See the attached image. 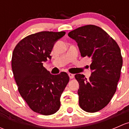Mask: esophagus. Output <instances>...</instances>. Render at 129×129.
<instances>
[{
	"label": "esophagus",
	"instance_id": "1",
	"mask_svg": "<svg viewBox=\"0 0 129 129\" xmlns=\"http://www.w3.org/2000/svg\"><path fill=\"white\" fill-rule=\"evenodd\" d=\"M69 76L70 79H73L74 77V75L72 74H71V73H69Z\"/></svg>",
	"mask_w": 129,
	"mask_h": 129
}]
</instances>
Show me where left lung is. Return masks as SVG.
Instances as JSON below:
<instances>
[{
  "label": "left lung",
  "mask_w": 129,
  "mask_h": 129,
  "mask_svg": "<svg viewBox=\"0 0 129 129\" xmlns=\"http://www.w3.org/2000/svg\"><path fill=\"white\" fill-rule=\"evenodd\" d=\"M77 43L81 56L91 58L89 79L78 74L79 105L87 112L104 108L115 93L120 76L122 57L119 45L105 31L93 25L79 27L68 34Z\"/></svg>",
  "instance_id": "left-lung-1"
}]
</instances>
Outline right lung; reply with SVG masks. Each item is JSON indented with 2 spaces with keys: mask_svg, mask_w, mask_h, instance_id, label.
<instances>
[{
  "mask_svg": "<svg viewBox=\"0 0 129 129\" xmlns=\"http://www.w3.org/2000/svg\"><path fill=\"white\" fill-rule=\"evenodd\" d=\"M65 32L43 31L30 35L15 46L12 69L18 90L33 111L44 115L54 114L60 107L61 95L69 81L66 72L52 75L43 66L54 44Z\"/></svg>",
  "mask_w": 129,
  "mask_h": 129,
  "instance_id": "1",
  "label": "right lung"
}]
</instances>
